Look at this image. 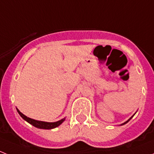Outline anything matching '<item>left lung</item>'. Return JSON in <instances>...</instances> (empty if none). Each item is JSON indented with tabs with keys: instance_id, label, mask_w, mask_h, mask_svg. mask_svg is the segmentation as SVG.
Masks as SVG:
<instances>
[{
	"instance_id": "8db88e82",
	"label": "left lung",
	"mask_w": 154,
	"mask_h": 154,
	"mask_svg": "<svg viewBox=\"0 0 154 154\" xmlns=\"http://www.w3.org/2000/svg\"><path fill=\"white\" fill-rule=\"evenodd\" d=\"M135 114H136V113H135ZM135 114H134V115H135ZM134 115H133V116H131V117H130V119H128V120H127V121H126V122H124V123H123V124H122V125H125V124H127V122H129V121H130V119H132V118H133V116H134Z\"/></svg>"
}]
</instances>
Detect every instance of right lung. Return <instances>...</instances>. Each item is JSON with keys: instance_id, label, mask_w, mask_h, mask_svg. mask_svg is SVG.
<instances>
[{"instance_id": "add662e5", "label": "right lung", "mask_w": 154, "mask_h": 154, "mask_svg": "<svg viewBox=\"0 0 154 154\" xmlns=\"http://www.w3.org/2000/svg\"><path fill=\"white\" fill-rule=\"evenodd\" d=\"M17 112H18V114L20 115L21 118L24 119V121H26L27 122H28L29 124H30L31 125L34 126L35 127H37L38 129H44V130H51V129L56 128V127H59L61 124L63 123L65 120H66V118L61 119V120L58 121V122H41V121H37L34 120V119H30V118L27 117L26 116H24L22 112L19 111L18 108H16Z\"/></svg>"}]
</instances>
